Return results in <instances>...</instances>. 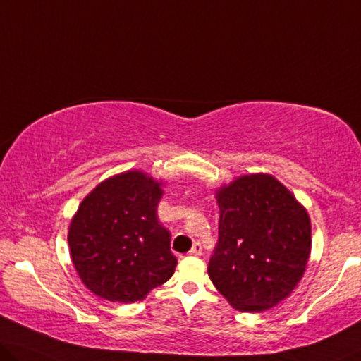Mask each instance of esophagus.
Segmentation results:
<instances>
[{
	"label": "esophagus",
	"instance_id": "1",
	"mask_svg": "<svg viewBox=\"0 0 361 361\" xmlns=\"http://www.w3.org/2000/svg\"><path fill=\"white\" fill-rule=\"evenodd\" d=\"M190 255H192V256H201L202 255V245L199 243V241H196V243L192 245Z\"/></svg>",
	"mask_w": 361,
	"mask_h": 361
}]
</instances>
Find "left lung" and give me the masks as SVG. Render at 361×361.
<instances>
[{
    "label": "left lung",
    "instance_id": "8db88e82",
    "mask_svg": "<svg viewBox=\"0 0 361 361\" xmlns=\"http://www.w3.org/2000/svg\"><path fill=\"white\" fill-rule=\"evenodd\" d=\"M219 241L207 266L235 310L261 313L290 297L311 252L306 209L269 173L243 175L215 190Z\"/></svg>",
    "mask_w": 361,
    "mask_h": 361
}]
</instances>
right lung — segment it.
I'll return each mask as SVG.
<instances>
[{
    "mask_svg": "<svg viewBox=\"0 0 361 361\" xmlns=\"http://www.w3.org/2000/svg\"><path fill=\"white\" fill-rule=\"evenodd\" d=\"M164 183L129 170L99 183L68 230L69 255L82 283L118 303L142 301L173 276L170 232L157 219Z\"/></svg>",
    "mask_w": 361,
    "mask_h": 361,
    "instance_id": "add662e5",
    "label": "right lung"
}]
</instances>
